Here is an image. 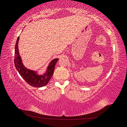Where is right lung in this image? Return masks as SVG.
I'll return each mask as SVG.
<instances>
[{
  "label": "right lung",
  "instance_id": "add662e5",
  "mask_svg": "<svg viewBox=\"0 0 127 127\" xmlns=\"http://www.w3.org/2000/svg\"><path fill=\"white\" fill-rule=\"evenodd\" d=\"M19 37H18L15 46L14 65L20 75L29 85L35 88H41L46 85L52 76L55 70V66L59 59H53L49 64L47 71L44 74L39 75L37 71L28 69L25 67L22 63L18 50V41Z\"/></svg>",
  "mask_w": 127,
  "mask_h": 127
}]
</instances>
